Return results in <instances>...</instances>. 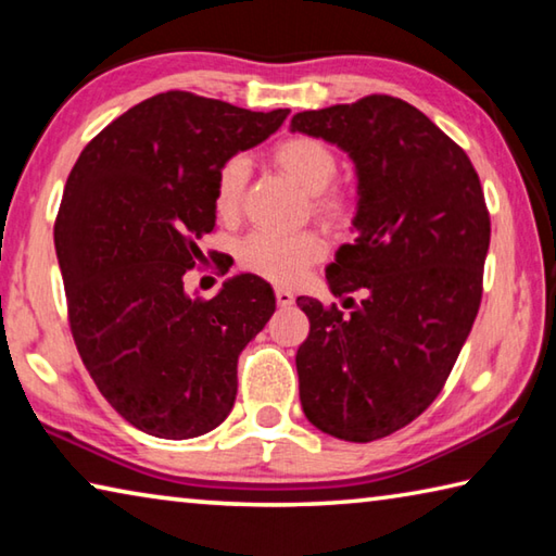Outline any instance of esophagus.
Here are the masks:
<instances>
[{
  "mask_svg": "<svg viewBox=\"0 0 556 556\" xmlns=\"http://www.w3.org/2000/svg\"><path fill=\"white\" fill-rule=\"evenodd\" d=\"M275 299H277V304H279L281 308L294 304V294H291L289 289H275Z\"/></svg>",
  "mask_w": 556,
  "mask_h": 556,
  "instance_id": "obj_1",
  "label": "esophagus"
}]
</instances>
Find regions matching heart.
Returning <instances> with one entry per match:
<instances>
[{"label":"heart","instance_id":"b5f03b06","mask_svg":"<svg viewBox=\"0 0 556 556\" xmlns=\"http://www.w3.org/2000/svg\"><path fill=\"white\" fill-rule=\"evenodd\" d=\"M269 159L301 191L312 195V213L318 220H324L328 228H343L351 223L355 211L353 195L331 186L338 176V156L331 144L318 137L294 135L271 147ZM248 176L250 168L242 156H232L218 168L213 205L220 220L232 223L240 218ZM324 252L321 238L312 230L294 235L252 232L240 244L238 262L242 269L275 285H294L308 267L324 257Z\"/></svg>","mask_w":556,"mask_h":556}]
</instances>
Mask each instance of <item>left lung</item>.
<instances>
[{
  "label": "left lung",
  "mask_w": 556,
  "mask_h": 556,
  "mask_svg": "<svg viewBox=\"0 0 556 556\" xmlns=\"http://www.w3.org/2000/svg\"><path fill=\"white\" fill-rule=\"evenodd\" d=\"M291 131L338 144L357 172V238L326 269L351 312L296 299L312 324L299 400L324 434L368 444L444 390L481 306L491 215L464 149L400 98L299 112Z\"/></svg>",
  "instance_id": "8db88e82"
}]
</instances>
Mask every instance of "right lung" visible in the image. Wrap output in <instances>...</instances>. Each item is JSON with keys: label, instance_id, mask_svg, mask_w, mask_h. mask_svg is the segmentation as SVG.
<instances>
[{"label": "right lung", "instance_id": "1", "mask_svg": "<svg viewBox=\"0 0 556 556\" xmlns=\"http://www.w3.org/2000/svg\"><path fill=\"white\" fill-rule=\"evenodd\" d=\"M287 115L159 92L92 137L65 181L53 240L73 341L102 397L144 434L193 439L232 409L238 357L275 314V291L238 275L213 299L188 296L186 275L215 228L218 168Z\"/></svg>", "mask_w": 556, "mask_h": 556}]
</instances>
